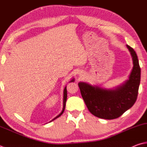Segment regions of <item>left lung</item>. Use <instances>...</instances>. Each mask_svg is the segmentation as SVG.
Here are the masks:
<instances>
[{
  "mask_svg": "<svg viewBox=\"0 0 147 147\" xmlns=\"http://www.w3.org/2000/svg\"><path fill=\"white\" fill-rule=\"evenodd\" d=\"M133 61L129 79L114 89H104L86 82H79L82 97L88 110L95 117L113 120L122 115L136 101L140 84L141 68L134 50L127 45Z\"/></svg>",
  "mask_w": 147,
  "mask_h": 147,
  "instance_id": "1",
  "label": "left lung"
}]
</instances>
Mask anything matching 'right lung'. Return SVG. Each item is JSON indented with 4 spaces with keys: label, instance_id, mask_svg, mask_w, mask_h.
Instances as JSON below:
<instances>
[{
    "label": "right lung",
    "instance_id": "right-lung-1",
    "mask_svg": "<svg viewBox=\"0 0 147 147\" xmlns=\"http://www.w3.org/2000/svg\"><path fill=\"white\" fill-rule=\"evenodd\" d=\"M74 79H71V81H70V82H74ZM63 93H63V110H62V111H61V113L59 115H57L56 117H55V118L53 119V120H52L51 121H52L54 120L55 119L57 118L58 117H59L60 116L63 114V112H64L65 109V106H66V98H67V90H66V86H65V89H64V92H63ZM51 121H50V122H51Z\"/></svg>",
    "mask_w": 147,
    "mask_h": 147
}]
</instances>
